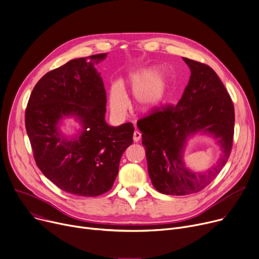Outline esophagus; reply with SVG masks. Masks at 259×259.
<instances>
[{"label": "esophagus", "mask_w": 259, "mask_h": 259, "mask_svg": "<svg viewBox=\"0 0 259 259\" xmlns=\"http://www.w3.org/2000/svg\"><path fill=\"white\" fill-rule=\"evenodd\" d=\"M141 136H142V134H141L140 132H139V131H135V133H134V137H133L134 141H135V142H139V141H140Z\"/></svg>", "instance_id": "1"}]
</instances>
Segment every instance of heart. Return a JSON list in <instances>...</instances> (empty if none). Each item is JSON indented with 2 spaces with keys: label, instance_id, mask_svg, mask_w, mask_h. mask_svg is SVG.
<instances>
[{
  "label": "heart",
  "instance_id": "1",
  "mask_svg": "<svg viewBox=\"0 0 259 259\" xmlns=\"http://www.w3.org/2000/svg\"><path fill=\"white\" fill-rule=\"evenodd\" d=\"M126 84L134 92L136 108L141 112H153L167 102L172 78L168 71L160 70L156 66H148L131 73ZM110 107L112 112L119 116L124 115L127 110V97L119 84L111 87Z\"/></svg>",
  "mask_w": 259,
  "mask_h": 259
}]
</instances>
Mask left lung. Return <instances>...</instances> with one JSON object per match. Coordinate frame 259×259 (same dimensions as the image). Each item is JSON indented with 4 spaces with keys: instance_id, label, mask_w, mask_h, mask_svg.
<instances>
[{
    "instance_id": "obj_1",
    "label": "left lung",
    "mask_w": 259,
    "mask_h": 259,
    "mask_svg": "<svg viewBox=\"0 0 259 259\" xmlns=\"http://www.w3.org/2000/svg\"><path fill=\"white\" fill-rule=\"evenodd\" d=\"M183 59L191 76L181 101L137 122L153 187L176 196L201 191L220 173L230 155L234 131L233 104L221 79L208 65ZM196 133L210 135L223 151L217 165L204 172H193L183 161L188 138Z\"/></svg>"
}]
</instances>
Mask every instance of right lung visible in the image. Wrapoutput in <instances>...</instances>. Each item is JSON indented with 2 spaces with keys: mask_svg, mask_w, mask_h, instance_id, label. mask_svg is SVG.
Here are the masks:
<instances>
[{
  "mask_svg": "<svg viewBox=\"0 0 259 259\" xmlns=\"http://www.w3.org/2000/svg\"><path fill=\"white\" fill-rule=\"evenodd\" d=\"M106 54L73 59L39 79L26 110V130L35 162L61 190L95 197L108 192L124 150L133 143L134 126H111L105 120L107 94L94 64ZM73 116L81 125L74 136L60 125Z\"/></svg>",
  "mask_w": 259,
  "mask_h": 259,
  "instance_id": "right-lung-1",
  "label": "right lung"
}]
</instances>
